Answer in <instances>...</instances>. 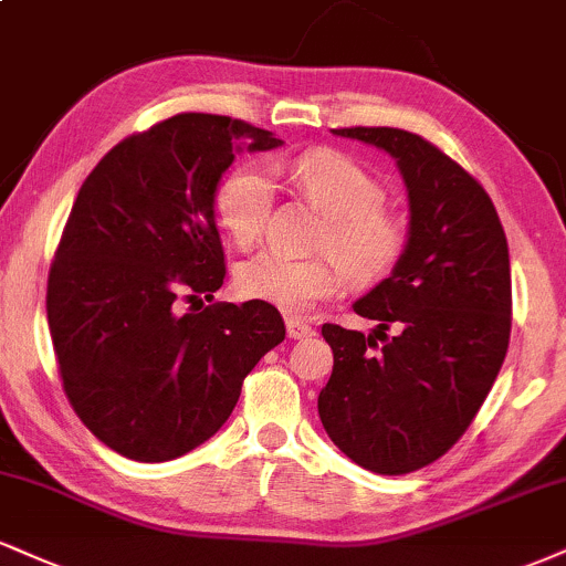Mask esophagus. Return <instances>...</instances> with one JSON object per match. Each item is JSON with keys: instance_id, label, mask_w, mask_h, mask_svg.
I'll list each match as a JSON object with an SVG mask.
<instances>
[{"instance_id": "obj_1", "label": "esophagus", "mask_w": 566, "mask_h": 566, "mask_svg": "<svg viewBox=\"0 0 566 566\" xmlns=\"http://www.w3.org/2000/svg\"><path fill=\"white\" fill-rule=\"evenodd\" d=\"M287 335L292 339H308V337H313V326L308 322H303V318L290 316L287 318Z\"/></svg>"}]
</instances>
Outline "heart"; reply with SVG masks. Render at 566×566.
<instances>
[{"label": "heart", "mask_w": 566, "mask_h": 566, "mask_svg": "<svg viewBox=\"0 0 566 566\" xmlns=\"http://www.w3.org/2000/svg\"><path fill=\"white\" fill-rule=\"evenodd\" d=\"M290 181L318 213V258L261 253L237 269V290L287 313L343 290L345 279L377 282L390 274L408 248V227L385 208L387 192L369 168L337 149H313L287 166ZM274 206V179L261 166H240L216 192V216L229 240L248 250L261 240Z\"/></svg>", "instance_id": "1"}]
</instances>
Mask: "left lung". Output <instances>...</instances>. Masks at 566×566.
I'll return each instance as SVG.
<instances>
[{"label": "left lung", "mask_w": 566, "mask_h": 566, "mask_svg": "<svg viewBox=\"0 0 566 566\" xmlns=\"http://www.w3.org/2000/svg\"><path fill=\"white\" fill-rule=\"evenodd\" d=\"M335 134L398 160L411 221L392 274L353 305L377 322L374 335L322 326L335 366L318 417L358 467L408 474L451 451L499 377L512 335L509 244L482 184L424 136L390 126Z\"/></svg>", "instance_id": "left-lung-1"}]
</instances>
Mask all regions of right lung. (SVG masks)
<instances>
[{
  "label": "right lung",
  "mask_w": 566,
  "mask_h": 566,
  "mask_svg": "<svg viewBox=\"0 0 566 566\" xmlns=\"http://www.w3.org/2000/svg\"><path fill=\"white\" fill-rule=\"evenodd\" d=\"M282 142L229 115L128 134L81 184L46 279L73 411L115 453L171 461L221 430L244 377L284 339L271 303L213 301L227 276L213 200L234 153Z\"/></svg>",
  "instance_id": "add662e5"
}]
</instances>
